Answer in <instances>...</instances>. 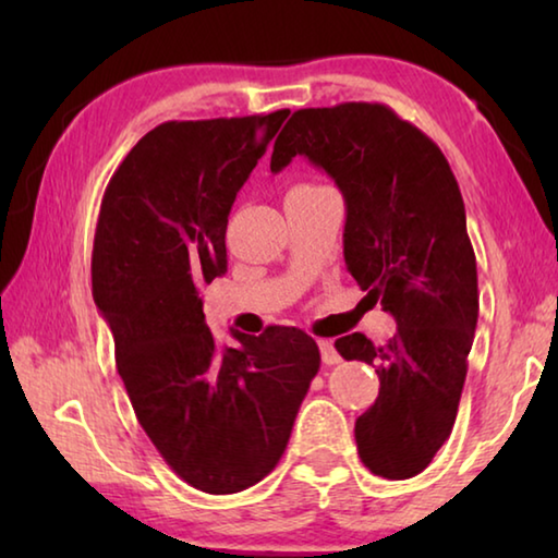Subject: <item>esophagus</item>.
<instances>
[{"instance_id": "esophagus-1", "label": "esophagus", "mask_w": 558, "mask_h": 558, "mask_svg": "<svg viewBox=\"0 0 558 558\" xmlns=\"http://www.w3.org/2000/svg\"><path fill=\"white\" fill-rule=\"evenodd\" d=\"M319 354H323V362L327 366H335L342 362V356H339V352L335 349V344L329 342V339H319Z\"/></svg>"}]
</instances>
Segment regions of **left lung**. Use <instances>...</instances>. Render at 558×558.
Wrapping results in <instances>:
<instances>
[{"label": "left lung", "instance_id": "8db88e82", "mask_svg": "<svg viewBox=\"0 0 558 558\" xmlns=\"http://www.w3.org/2000/svg\"><path fill=\"white\" fill-rule=\"evenodd\" d=\"M295 155L337 182L347 268L399 325L384 347L362 332L335 342L381 381L356 418L359 458L379 477H413L450 438L477 327V263L456 174L426 132L381 102L295 110L270 169Z\"/></svg>", "mask_w": 558, "mask_h": 558}]
</instances>
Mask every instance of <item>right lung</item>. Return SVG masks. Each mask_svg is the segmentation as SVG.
<instances>
[{
    "label": "right lung",
    "mask_w": 558,
    "mask_h": 558,
    "mask_svg": "<svg viewBox=\"0 0 558 558\" xmlns=\"http://www.w3.org/2000/svg\"><path fill=\"white\" fill-rule=\"evenodd\" d=\"M290 110L169 120L122 159L93 241V300L140 426L186 485L233 495L278 465L319 372L298 327L216 347L199 286L226 272L235 194Z\"/></svg>",
    "instance_id": "1"
}]
</instances>
